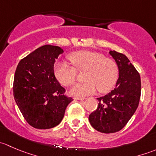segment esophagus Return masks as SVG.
Listing matches in <instances>:
<instances>
[{
    "label": "esophagus",
    "instance_id": "34e87169",
    "mask_svg": "<svg viewBox=\"0 0 156 156\" xmlns=\"http://www.w3.org/2000/svg\"><path fill=\"white\" fill-rule=\"evenodd\" d=\"M86 98H84V97H75V100H84Z\"/></svg>",
    "mask_w": 156,
    "mask_h": 156
}]
</instances>
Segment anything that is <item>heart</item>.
Returning a JSON list of instances; mask_svg holds the SVG:
<instances>
[{
    "label": "heart",
    "instance_id": "obj_1",
    "mask_svg": "<svg viewBox=\"0 0 156 156\" xmlns=\"http://www.w3.org/2000/svg\"><path fill=\"white\" fill-rule=\"evenodd\" d=\"M73 67L65 62L55 64L53 71L56 79L61 84L69 86L76 80L77 72H85V83L77 84L70 89V94L75 97L90 95L98 90L106 93L116 83L119 68L116 62L106 58L102 53L89 50L73 52L68 56Z\"/></svg>",
    "mask_w": 156,
    "mask_h": 156
}]
</instances>
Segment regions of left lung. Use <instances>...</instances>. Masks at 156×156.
<instances>
[{"label": "left lung", "mask_w": 156, "mask_h": 156, "mask_svg": "<svg viewBox=\"0 0 156 156\" xmlns=\"http://www.w3.org/2000/svg\"><path fill=\"white\" fill-rule=\"evenodd\" d=\"M119 68V78L111 92L97 98L98 107L89 115L91 126L104 133L122 130L134 114L141 93L140 74L125 55L110 50Z\"/></svg>", "instance_id": "obj_1"}]
</instances>
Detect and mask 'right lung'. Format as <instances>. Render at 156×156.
<instances>
[{
    "mask_svg": "<svg viewBox=\"0 0 156 156\" xmlns=\"http://www.w3.org/2000/svg\"><path fill=\"white\" fill-rule=\"evenodd\" d=\"M63 50L44 45L20 60L14 75L13 96L26 122L37 129L57 126L73 100L56 78L53 66Z\"/></svg>",
    "mask_w": 156,
    "mask_h": 156,
    "instance_id": "obj_1",
    "label": "right lung"
}]
</instances>
